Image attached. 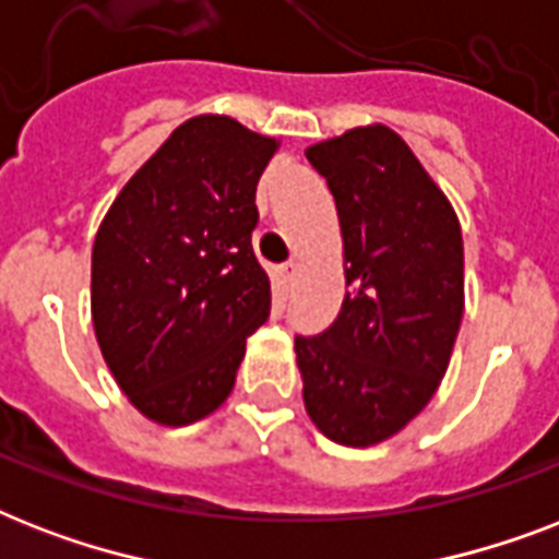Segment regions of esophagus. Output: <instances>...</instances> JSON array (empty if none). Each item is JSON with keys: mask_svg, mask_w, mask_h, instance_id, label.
I'll return each mask as SVG.
<instances>
[{"mask_svg": "<svg viewBox=\"0 0 559 559\" xmlns=\"http://www.w3.org/2000/svg\"><path fill=\"white\" fill-rule=\"evenodd\" d=\"M296 275H298V266L296 263H284L275 270V287H278L281 296H287L293 284H296Z\"/></svg>", "mask_w": 559, "mask_h": 559, "instance_id": "obj_1", "label": "esophagus"}]
</instances>
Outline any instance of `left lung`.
<instances>
[{
	"mask_svg": "<svg viewBox=\"0 0 559 559\" xmlns=\"http://www.w3.org/2000/svg\"><path fill=\"white\" fill-rule=\"evenodd\" d=\"M331 188L345 301L319 336H296L305 408L342 447H373L424 412L464 316V240L450 200L391 127L307 147Z\"/></svg>",
	"mask_w": 559,
	"mask_h": 559,
	"instance_id": "obj_1",
	"label": "left lung"
}]
</instances>
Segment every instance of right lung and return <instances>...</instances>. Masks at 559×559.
I'll list each match as a JSON object with an SVG mask.
<instances>
[{
    "label": "right lung",
    "mask_w": 559,
    "mask_h": 559,
    "mask_svg": "<svg viewBox=\"0 0 559 559\" xmlns=\"http://www.w3.org/2000/svg\"><path fill=\"white\" fill-rule=\"evenodd\" d=\"M278 142L228 116L188 118L135 170L92 246V324L130 403L162 426L202 420L235 389L270 316L254 191Z\"/></svg>",
    "instance_id": "1"
}]
</instances>
